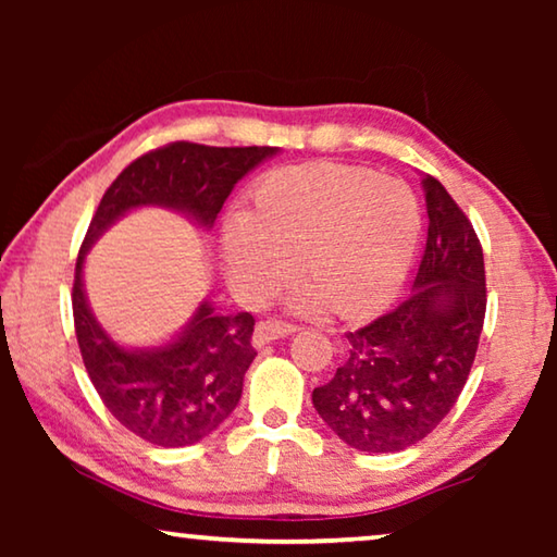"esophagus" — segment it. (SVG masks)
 <instances>
[{
    "instance_id": "obj_1",
    "label": "esophagus",
    "mask_w": 557,
    "mask_h": 557,
    "mask_svg": "<svg viewBox=\"0 0 557 557\" xmlns=\"http://www.w3.org/2000/svg\"><path fill=\"white\" fill-rule=\"evenodd\" d=\"M297 326H292L287 322H277V319H268V322H260L256 326V334H252V346L262 348L272 342H277V338H285L289 334H295Z\"/></svg>"
}]
</instances>
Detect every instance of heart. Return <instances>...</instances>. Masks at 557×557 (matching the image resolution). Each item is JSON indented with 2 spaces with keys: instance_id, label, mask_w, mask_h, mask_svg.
Masks as SVG:
<instances>
[{
  "instance_id": "1",
  "label": "heart",
  "mask_w": 557,
  "mask_h": 557,
  "mask_svg": "<svg viewBox=\"0 0 557 557\" xmlns=\"http://www.w3.org/2000/svg\"><path fill=\"white\" fill-rule=\"evenodd\" d=\"M420 235V201L400 178L309 162L260 178L252 211L225 219L223 258L235 289L260 299L297 270L301 256L309 282L295 305L358 319L398 297Z\"/></svg>"
}]
</instances>
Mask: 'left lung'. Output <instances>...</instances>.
<instances>
[{
	"mask_svg": "<svg viewBox=\"0 0 557 557\" xmlns=\"http://www.w3.org/2000/svg\"><path fill=\"white\" fill-rule=\"evenodd\" d=\"M428 243L412 297L348 332L342 366L312 403L348 447L388 455L418 445L455 408L486 314L484 252L435 176H422Z\"/></svg>",
	"mask_w": 557,
	"mask_h": 557,
	"instance_id": "obj_1",
	"label": "left lung"
}]
</instances>
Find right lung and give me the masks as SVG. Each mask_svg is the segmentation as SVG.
I'll list each match as a JSON object with an SVG mask.
<instances>
[{"label": "right lung", "instance_id": "1", "mask_svg": "<svg viewBox=\"0 0 557 557\" xmlns=\"http://www.w3.org/2000/svg\"><path fill=\"white\" fill-rule=\"evenodd\" d=\"M277 147H206L174 143L132 162L102 196L75 262L73 319L81 356L106 408L137 437L159 447H188L209 437L235 410L256 348V319L221 314L209 299L169 342L125 346L92 314L83 265L88 250L129 211L159 206L213 228L233 186L275 157Z\"/></svg>", "mask_w": 557, "mask_h": 557}]
</instances>
